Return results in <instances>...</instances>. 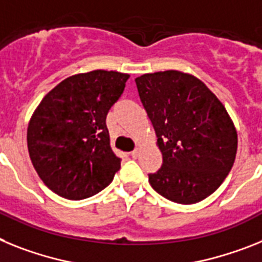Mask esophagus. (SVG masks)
Returning a JSON list of instances; mask_svg holds the SVG:
<instances>
[{
  "label": "esophagus",
  "mask_w": 262,
  "mask_h": 262,
  "mask_svg": "<svg viewBox=\"0 0 262 262\" xmlns=\"http://www.w3.org/2000/svg\"><path fill=\"white\" fill-rule=\"evenodd\" d=\"M138 154H140V150H138V149H134L133 151H132V153H130V156L133 157V158H137Z\"/></svg>",
  "instance_id": "34e87169"
}]
</instances>
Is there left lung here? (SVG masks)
I'll use <instances>...</instances> for the list:
<instances>
[{
  "mask_svg": "<svg viewBox=\"0 0 262 262\" xmlns=\"http://www.w3.org/2000/svg\"><path fill=\"white\" fill-rule=\"evenodd\" d=\"M136 84L163 157L162 167L149 175L151 187L179 204L210 196L231 171L237 151V132L226 106L187 72L144 74Z\"/></svg>",
  "mask_w": 262,
  "mask_h": 262,
  "instance_id": "obj_1",
  "label": "left lung"
}]
</instances>
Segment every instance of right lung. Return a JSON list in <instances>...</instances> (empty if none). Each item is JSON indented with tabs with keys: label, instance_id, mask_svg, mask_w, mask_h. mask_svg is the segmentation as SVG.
<instances>
[{
	"label": "right lung",
	"instance_id": "1",
	"mask_svg": "<svg viewBox=\"0 0 262 262\" xmlns=\"http://www.w3.org/2000/svg\"><path fill=\"white\" fill-rule=\"evenodd\" d=\"M128 79V74L105 70L72 75L52 88L34 111L27 126L31 163L59 196H92L120 170L121 159L111 147L105 118Z\"/></svg>",
	"mask_w": 262,
	"mask_h": 262
}]
</instances>
